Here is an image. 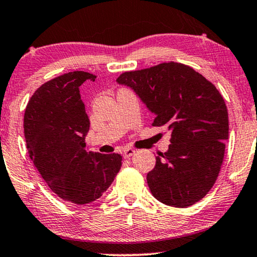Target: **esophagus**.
Here are the masks:
<instances>
[{
    "label": "esophagus",
    "mask_w": 257,
    "mask_h": 257,
    "mask_svg": "<svg viewBox=\"0 0 257 257\" xmlns=\"http://www.w3.org/2000/svg\"><path fill=\"white\" fill-rule=\"evenodd\" d=\"M135 153H136V151L133 149H125L124 153L122 154H124V158H131Z\"/></svg>",
    "instance_id": "obj_1"
}]
</instances>
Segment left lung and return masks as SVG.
I'll return each instance as SVG.
<instances>
[{"label": "left lung", "instance_id": "1", "mask_svg": "<svg viewBox=\"0 0 257 257\" xmlns=\"http://www.w3.org/2000/svg\"><path fill=\"white\" fill-rule=\"evenodd\" d=\"M156 114L153 126L171 132L167 152L147 174L154 198L186 208L210 191L221 170L228 139V111L215 86L191 66L161 63L117 78Z\"/></svg>", "mask_w": 257, "mask_h": 257}]
</instances>
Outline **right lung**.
Listing matches in <instances>:
<instances>
[{"instance_id": "right-lung-1", "label": "right lung", "mask_w": 257, "mask_h": 257, "mask_svg": "<svg viewBox=\"0 0 257 257\" xmlns=\"http://www.w3.org/2000/svg\"><path fill=\"white\" fill-rule=\"evenodd\" d=\"M96 78L85 71L56 77L35 91L24 113V137L35 167L52 192L76 205L100 198L121 167L120 154L85 150L90 120L79 86Z\"/></svg>"}]
</instances>
